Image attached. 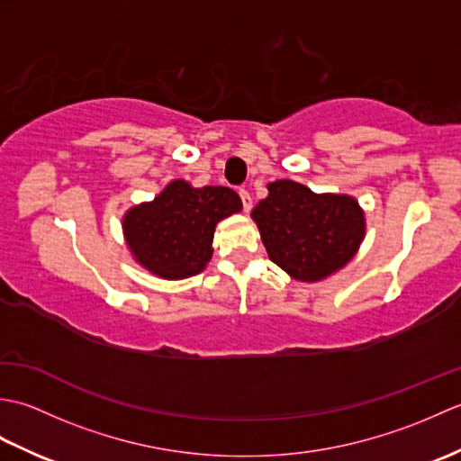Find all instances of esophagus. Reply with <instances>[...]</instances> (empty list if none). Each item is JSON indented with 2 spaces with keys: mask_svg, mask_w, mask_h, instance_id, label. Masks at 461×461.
Instances as JSON below:
<instances>
[{
  "mask_svg": "<svg viewBox=\"0 0 461 461\" xmlns=\"http://www.w3.org/2000/svg\"><path fill=\"white\" fill-rule=\"evenodd\" d=\"M240 195H241V202H243V212L249 213L251 208H253V200L248 190H240Z\"/></svg>",
  "mask_w": 461,
  "mask_h": 461,
  "instance_id": "34e87169",
  "label": "esophagus"
}]
</instances>
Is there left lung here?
I'll return each instance as SVG.
<instances>
[{"label": "left lung", "mask_w": 461, "mask_h": 461, "mask_svg": "<svg viewBox=\"0 0 461 461\" xmlns=\"http://www.w3.org/2000/svg\"><path fill=\"white\" fill-rule=\"evenodd\" d=\"M251 212L269 259L301 283L330 277L357 256L366 236L365 210L347 194H317L295 180L267 184Z\"/></svg>", "instance_id": "8db88e82"}]
</instances>
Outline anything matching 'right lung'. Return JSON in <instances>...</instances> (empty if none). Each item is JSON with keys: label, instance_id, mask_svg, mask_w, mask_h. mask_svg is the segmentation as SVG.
<instances>
[{"label": "right lung", "instance_id": "1", "mask_svg": "<svg viewBox=\"0 0 461 461\" xmlns=\"http://www.w3.org/2000/svg\"><path fill=\"white\" fill-rule=\"evenodd\" d=\"M241 208L240 195L225 185L194 188L185 180H172L154 200L126 210L124 243L152 276L188 279L210 263L215 225Z\"/></svg>", "mask_w": 461, "mask_h": 461}]
</instances>
